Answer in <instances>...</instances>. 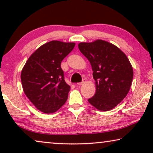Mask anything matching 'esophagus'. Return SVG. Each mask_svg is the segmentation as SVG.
Instances as JSON below:
<instances>
[{
    "instance_id": "obj_1",
    "label": "esophagus",
    "mask_w": 153,
    "mask_h": 153,
    "mask_svg": "<svg viewBox=\"0 0 153 153\" xmlns=\"http://www.w3.org/2000/svg\"><path fill=\"white\" fill-rule=\"evenodd\" d=\"M85 82V80H83V81H81V82H80V83H77V85H81L84 84Z\"/></svg>"
}]
</instances>
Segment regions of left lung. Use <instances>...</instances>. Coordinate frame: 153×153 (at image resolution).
<instances>
[{"label": "left lung", "instance_id": "1", "mask_svg": "<svg viewBox=\"0 0 153 153\" xmlns=\"http://www.w3.org/2000/svg\"><path fill=\"white\" fill-rule=\"evenodd\" d=\"M78 47L91 62L95 81L96 93L89 103L100 111L113 109L126 97L132 82L128 58L116 46L102 39L81 42Z\"/></svg>", "mask_w": 153, "mask_h": 153}]
</instances>
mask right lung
Masks as SVG:
<instances>
[{
  "mask_svg": "<svg viewBox=\"0 0 153 153\" xmlns=\"http://www.w3.org/2000/svg\"><path fill=\"white\" fill-rule=\"evenodd\" d=\"M74 42L53 40L39 47L21 73L25 95L45 114L58 111L68 100L70 86L64 79L62 60L72 51Z\"/></svg>",
  "mask_w": 153,
  "mask_h": 153,
  "instance_id": "1",
  "label": "right lung"
}]
</instances>
